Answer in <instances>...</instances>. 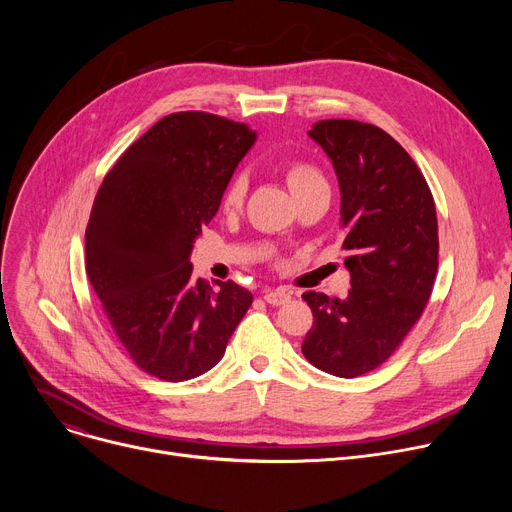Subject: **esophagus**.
<instances>
[{
	"mask_svg": "<svg viewBox=\"0 0 512 512\" xmlns=\"http://www.w3.org/2000/svg\"><path fill=\"white\" fill-rule=\"evenodd\" d=\"M263 299H265L267 303H270V305L278 307V305H284V303L290 301V292H288V290H282V288L265 290V292H263Z\"/></svg>",
	"mask_w": 512,
	"mask_h": 512,
	"instance_id": "obj_1",
	"label": "esophagus"
}]
</instances>
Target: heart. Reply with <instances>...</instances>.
I'll list each match as a JSON object with an SVG mask.
<instances>
[{"mask_svg":"<svg viewBox=\"0 0 512 512\" xmlns=\"http://www.w3.org/2000/svg\"><path fill=\"white\" fill-rule=\"evenodd\" d=\"M284 180L290 188L292 197H297L303 191H307L309 186L324 182V176L319 174L317 168L307 164V161H290V164L284 168ZM245 193H247L245 178H240V176L234 178L224 193V207L238 209L242 205V199H245Z\"/></svg>","mask_w":512,"mask_h":512,"instance_id":"obj_1","label":"heart"}]
</instances>
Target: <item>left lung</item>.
<instances>
[{
  "instance_id": "1",
  "label": "left lung",
  "mask_w": 512,
  "mask_h": 512,
  "mask_svg": "<svg viewBox=\"0 0 512 512\" xmlns=\"http://www.w3.org/2000/svg\"><path fill=\"white\" fill-rule=\"evenodd\" d=\"M309 137L338 176L353 286L342 301L303 294L313 311L303 355L321 371L357 378L396 351L429 301L438 274L436 205L411 155L382 128L319 120Z\"/></svg>"
}]
</instances>
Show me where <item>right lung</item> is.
Wrapping results in <instances>:
<instances>
[{"label": "right lung", "instance_id": "right-lung-1", "mask_svg": "<svg viewBox=\"0 0 512 512\" xmlns=\"http://www.w3.org/2000/svg\"><path fill=\"white\" fill-rule=\"evenodd\" d=\"M255 141L242 122L170 114L99 186L85 234L87 276L130 359L159 380H193L218 365L253 303L232 280L215 288L193 280L191 253Z\"/></svg>", "mask_w": 512, "mask_h": 512}]
</instances>
